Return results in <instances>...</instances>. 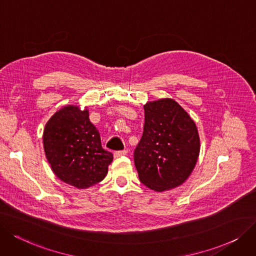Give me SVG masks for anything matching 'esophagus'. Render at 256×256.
<instances>
[{
  "label": "esophagus",
  "mask_w": 256,
  "mask_h": 256,
  "mask_svg": "<svg viewBox=\"0 0 256 256\" xmlns=\"http://www.w3.org/2000/svg\"><path fill=\"white\" fill-rule=\"evenodd\" d=\"M127 150H122V151H116L114 152V158H120L122 156H126Z\"/></svg>",
  "instance_id": "obj_1"
}]
</instances>
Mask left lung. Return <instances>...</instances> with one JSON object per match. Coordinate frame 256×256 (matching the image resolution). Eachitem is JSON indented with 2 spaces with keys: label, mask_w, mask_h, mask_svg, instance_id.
I'll list each match as a JSON object with an SVG mask.
<instances>
[{
  "label": "left lung",
  "mask_w": 256,
  "mask_h": 256,
  "mask_svg": "<svg viewBox=\"0 0 256 256\" xmlns=\"http://www.w3.org/2000/svg\"><path fill=\"white\" fill-rule=\"evenodd\" d=\"M144 110V132L134 150L140 180L156 192L174 189L196 165L200 149L196 125L172 98L147 102Z\"/></svg>",
  "instance_id": "8db88e82"
}]
</instances>
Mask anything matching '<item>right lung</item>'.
<instances>
[{"mask_svg":"<svg viewBox=\"0 0 256 256\" xmlns=\"http://www.w3.org/2000/svg\"><path fill=\"white\" fill-rule=\"evenodd\" d=\"M45 156L58 178L78 189H87L105 178L114 154L102 147L89 110L66 105L46 122Z\"/></svg>","mask_w":256,"mask_h":256,"instance_id":"add662e5","label":"right lung"}]
</instances>
